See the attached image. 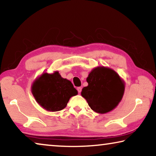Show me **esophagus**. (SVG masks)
Returning <instances> with one entry per match:
<instances>
[{
  "label": "esophagus",
  "instance_id": "esophagus-1",
  "mask_svg": "<svg viewBox=\"0 0 156 156\" xmlns=\"http://www.w3.org/2000/svg\"><path fill=\"white\" fill-rule=\"evenodd\" d=\"M77 91H78V93L80 94V92L82 91V87H78V88H77Z\"/></svg>",
  "mask_w": 156,
  "mask_h": 156
}]
</instances>
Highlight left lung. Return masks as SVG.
I'll return each instance as SVG.
<instances>
[{"label": "left lung", "mask_w": 156, "mask_h": 156, "mask_svg": "<svg viewBox=\"0 0 156 156\" xmlns=\"http://www.w3.org/2000/svg\"><path fill=\"white\" fill-rule=\"evenodd\" d=\"M88 86L83 89L82 96L94 112L105 113L113 110L122 100L125 84L119 75L109 68L94 69L87 78Z\"/></svg>", "instance_id": "left-lung-1"}]
</instances>
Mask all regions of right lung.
<instances>
[{
    "label": "right lung",
    "instance_id": "obj_1",
    "mask_svg": "<svg viewBox=\"0 0 156 156\" xmlns=\"http://www.w3.org/2000/svg\"><path fill=\"white\" fill-rule=\"evenodd\" d=\"M32 94L37 102L49 112L64 109L72 96L78 94L72 82L62 78L59 73H44L34 83Z\"/></svg>",
    "mask_w": 156,
    "mask_h": 156
}]
</instances>
